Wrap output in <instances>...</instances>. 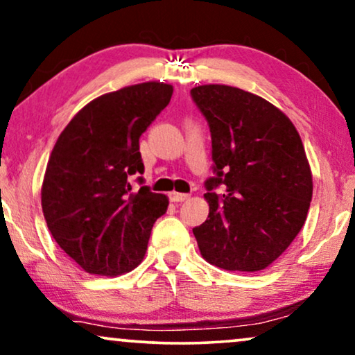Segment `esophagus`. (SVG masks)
Instances as JSON below:
<instances>
[{"mask_svg": "<svg viewBox=\"0 0 355 355\" xmlns=\"http://www.w3.org/2000/svg\"><path fill=\"white\" fill-rule=\"evenodd\" d=\"M189 197H191L189 193H181V192H171V193H169V198H171V202H176V203L187 200Z\"/></svg>", "mask_w": 355, "mask_h": 355, "instance_id": "esophagus-1", "label": "esophagus"}]
</instances>
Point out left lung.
I'll use <instances>...</instances> for the list:
<instances>
[{
    "instance_id": "obj_1",
    "label": "left lung",
    "mask_w": 355,
    "mask_h": 355,
    "mask_svg": "<svg viewBox=\"0 0 355 355\" xmlns=\"http://www.w3.org/2000/svg\"><path fill=\"white\" fill-rule=\"evenodd\" d=\"M191 95L210 125L215 163L208 220L192 230L198 249L218 268L265 270L302 230L312 202L302 140L283 111L250 92L208 84Z\"/></svg>"
}]
</instances>
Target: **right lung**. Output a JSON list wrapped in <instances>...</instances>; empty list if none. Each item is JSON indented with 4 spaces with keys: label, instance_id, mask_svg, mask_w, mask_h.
I'll use <instances>...</instances> for the list:
<instances>
[{
    "label": "right lung",
    "instance_id": "obj_1",
    "mask_svg": "<svg viewBox=\"0 0 355 355\" xmlns=\"http://www.w3.org/2000/svg\"><path fill=\"white\" fill-rule=\"evenodd\" d=\"M173 85L144 82L92 100L58 137L42 210L58 245L90 275L118 276L144 260L168 197L134 191L144 174L139 139L171 100ZM142 184L144 179L139 178Z\"/></svg>",
    "mask_w": 355,
    "mask_h": 355
}]
</instances>
